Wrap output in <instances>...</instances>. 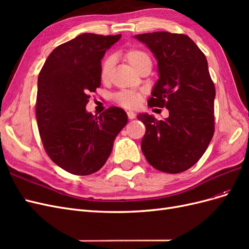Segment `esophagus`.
Masks as SVG:
<instances>
[{
	"label": "esophagus",
	"mask_w": 249,
	"mask_h": 249,
	"mask_svg": "<svg viewBox=\"0 0 249 249\" xmlns=\"http://www.w3.org/2000/svg\"><path fill=\"white\" fill-rule=\"evenodd\" d=\"M126 113H127V117H129L130 119H134L135 117H136V114H135L133 111H127Z\"/></svg>",
	"instance_id": "34e87169"
}]
</instances>
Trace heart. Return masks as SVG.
<instances>
[{
    "label": "heart",
    "instance_id": "heart-1",
    "mask_svg": "<svg viewBox=\"0 0 249 249\" xmlns=\"http://www.w3.org/2000/svg\"><path fill=\"white\" fill-rule=\"evenodd\" d=\"M124 57L135 70H137L138 67L141 66L144 62H150L149 56L144 51H142L140 49H135V48L129 49L127 51H125ZM112 66H113V61L111 57H108L104 60L101 67L102 81L106 82L109 80L111 71H112ZM141 97H142L141 93L134 91V90H122V91H119L115 94L114 99H115V102L119 104L120 106L133 109L138 106L141 101Z\"/></svg>",
    "mask_w": 249,
    "mask_h": 249
}]
</instances>
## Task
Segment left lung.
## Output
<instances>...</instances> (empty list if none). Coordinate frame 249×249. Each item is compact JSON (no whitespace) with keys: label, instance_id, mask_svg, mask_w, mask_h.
Segmentation results:
<instances>
[{"label":"left lung","instance_id":"1","mask_svg":"<svg viewBox=\"0 0 249 249\" xmlns=\"http://www.w3.org/2000/svg\"><path fill=\"white\" fill-rule=\"evenodd\" d=\"M135 38L152 51L159 79L149 107H165L169 116L157 120L147 113L142 153L158 170L179 173L192 167L205 154L214 135L215 86L206 56L189 36L169 32L138 34Z\"/></svg>","mask_w":249,"mask_h":249}]
</instances>
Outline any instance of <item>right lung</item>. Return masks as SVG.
<instances>
[{
  "label": "right lung",
  "instance_id": "add662e5",
  "mask_svg": "<svg viewBox=\"0 0 249 249\" xmlns=\"http://www.w3.org/2000/svg\"><path fill=\"white\" fill-rule=\"evenodd\" d=\"M120 37L81 34L53 51L39 72L36 119L42 144L51 160L72 175L100 170L127 123L118 107L99 116L86 111L89 93L101 86V60Z\"/></svg>",
  "mask_w": 249,
  "mask_h": 249
}]
</instances>
